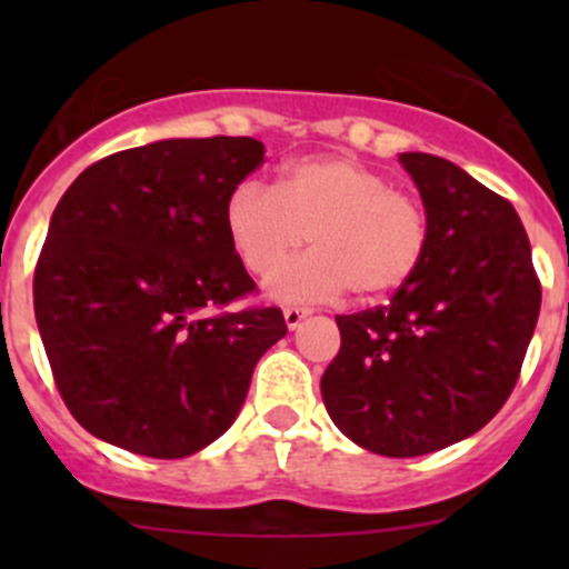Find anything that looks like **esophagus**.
<instances>
[{"label":"esophagus","mask_w":569,"mask_h":569,"mask_svg":"<svg viewBox=\"0 0 569 569\" xmlns=\"http://www.w3.org/2000/svg\"><path fill=\"white\" fill-rule=\"evenodd\" d=\"M308 308H286L283 311V319H286V327H289V330H297V327H300V321L308 317Z\"/></svg>","instance_id":"obj_1"}]
</instances>
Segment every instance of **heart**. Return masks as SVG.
<instances>
[{
	"instance_id": "1",
	"label": "heart",
	"mask_w": 569,
	"mask_h": 569,
	"mask_svg": "<svg viewBox=\"0 0 569 569\" xmlns=\"http://www.w3.org/2000/svg\"><path fill=\"white\" fill-rule=\"evenodd\" d=\"M228 242L250 274H267L309 237L308 257L276 270L267 295L325 302L380 300L410 283L429 250L423 206L352 157H308L274 187L242 181L226 200Z\"/></svg>"
}]
</instances>
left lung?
Masks as SVG:
<instances>
[{
	"label": "left lung",
	"mask_w": 569,
	"mask_h": 569,
	"mask_svg": "<svg viewBox=\"0 0 569 569\" xmlns=\"http://www.w3.org/2000/svg\"><path fill=\"white\" fill-rule=\"evenodd\" d=\"M429 250L388 306L336 317L321 377L332 423L382 457H421L479 432L520 377L542 289L518 211L449 159L401 153Z\"/></svg>",
	"instance_id": "obj_1"
}]
</instances>
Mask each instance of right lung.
<instances>
[{
    "mask_svg": "<svg viewBox=\"0 0 569 569\" xmlns=\"http://www.w3.org/2000/svg\"><path fill=\"white\" fill-rule=\"evenodd\" d=\"M252 137L159 140L90 164L57 203L36 267V319L57 391L96 438L189 457L239 416L252 369L286 336L256 291L226 200L261 168Z\"/></svg>",
    "mask_w": 569,
    "mask_h": 569,
    "instance_id": "obj_1",
    "label": "right lung"
}]
</instances>
